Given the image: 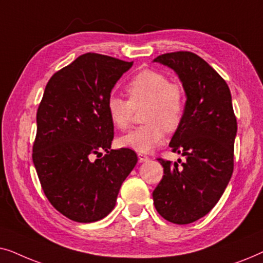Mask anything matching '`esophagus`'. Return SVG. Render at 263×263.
<instances>
[{"instance_id":"1","label":"esophagus","mask_w":263,"mask_h":263,"mask_svg":"<svg viewBox=\"0 0 263 263\" xmlns=\"http://www.w3.org/2000/svg\"><path fill=\"white\" fill-rule=\"evenodd\" d=\"M138 158H139L140 163H145V161H147V160L149 159L148 157L145 156V154H142V153H139V154H138Z\"/></svg>"}]
</instances>
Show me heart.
I'll return each mask as SVG.
<instances>
[{"instance_id": "heart-1", "label": "heart", "mask_w": 263, "mask_h": 263, "mask_svg": "<svg viewBox=\"0 0 263 263\" xmlns=\"http://www.w3.org/2000/svg\"><path fill=\"white\" fill-rule=\"evenodd\" d=\"M129 100L110 96L106 111L111 123L118 129L128 128L134 107L146 104L142 112L145 124L133 129L117 140L121 147L147 153L163 142L165 130L175 132L185 112V96L181 86L171 84L164 74L145 69L127 85Z\"/></svg>"}]
</instances>
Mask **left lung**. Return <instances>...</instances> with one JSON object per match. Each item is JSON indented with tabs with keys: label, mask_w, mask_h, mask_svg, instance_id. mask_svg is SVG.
I'll return each instance as SVG.
<instances>
[{
	"label": "left lung",
	"mask_w": 263,
	"mask_h": 263,
	"mask_svg": "<svg viewBox=\"0 0 263 263\" xmlns=\"http://www.w3.org/2000/svg\"><path fill=\"white\" fill-rule=\"evenodd\" d=\"M153 62L171 68L185 92V112L172 136L178 163L158 159L164 176L153 192L156 210L174 224H190L213 208L225 192L233 171L237 121L231 92L224 79L195 53H164Z\"/></svg>",
	"instance_id": "obj_1"
}]
</instances>
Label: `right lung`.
Wrapping results in <instances>:
<instances>
[{
    "label": "right lung",
    "instance_id": "1",
    "mask_svg": "<svg viewBox=\"0 0 263 263\" xmlns=\"http://www.w3.org/2000/svg\"><path fill=\"white\" fill-rule=\"evenodd\" d=\"M132 66L85 53L53 74L45 87L32 158L50 203L70 220L105 218L138 163L134 151L111 149L114 124L106 111L111 91ZM93 155L99 158L93 161Z\"/></svg>",
    "mask_w": 263,
    "mask_h": 263
}]
</instances>
